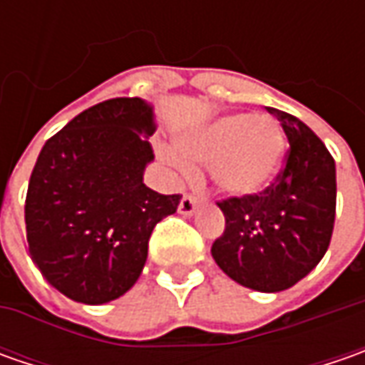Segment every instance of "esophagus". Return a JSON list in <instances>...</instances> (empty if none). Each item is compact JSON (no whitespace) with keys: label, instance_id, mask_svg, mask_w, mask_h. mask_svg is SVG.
Returning <instances> with one entry per match:
<instances>
[{"label":"esophagus","instance_id":"1","mask_svg":"<svg viewBox=\"0 0 365 365\" xmlns=\"http://www.w3.org/2000/svg\"><path fill=\"white\" fill-rule=\"evenodd\" d=\"M195 209H197V199L190 192H185L182 199H180V203H178V213L180 215H192Z\"/></svg>","mask_w":365,"mask_h":365}]
</instances>
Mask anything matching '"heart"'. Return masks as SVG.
Instances as JSON below:
<instances>
[{"mask_svg":"<svg viewBox=\"0 0 365 365\" xmlns=\"http://www.w3.org/2000/svg\"><path fill=\"white\" fill-rule=\"evenodd\" d=\"M284 154V133L266 115H225L180 142V154L164 158L187 173L189 162L209 164L217 189L230 195H254L276 175Z\"/></svg>","mask_w":365,"mask_h":365,"instance_id":"b5f03b06","label":"heart"}]
</instances>
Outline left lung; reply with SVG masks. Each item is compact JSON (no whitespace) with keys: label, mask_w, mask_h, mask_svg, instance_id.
Instances as JSON below:
<instances>
[{"label":"left lung","mask_w":365,"mask_h":365,"mask_svg":"<svg viewBox=\"0 0 365 365\" xmlns=\"http://www.w3.org/2000/svg\"><path fill=\"white\" fill-rule=\"evenodd\" d=\"M287 133L284 166L264 190L217 201L225 230L213 242L217 266L242 287L280 292L325 256L335 223V160L309 125L268 107Z\"/></svg>","instance_id":"obj_1"}]
</instances>
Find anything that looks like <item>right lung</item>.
<instances>
[{
	"mask_svg": "<svg viewBox=\"0 0 365 365\" xmlns=\"http://www.w3.org/2000/svg\"><path fill=\"white\" fill-rule=\"evenodd\" d=\"M152 107L115 97L85 109L44 144L26 195V237L42 276L85 304L120 299L140 278L154 225L180 195L142 180L154 150Z\"/></svg>",
	"mask_w": 365,
	"mask_h": 365,
	"instance_id": "add662e5",
	"label": "right lung"
}]
</instances>
